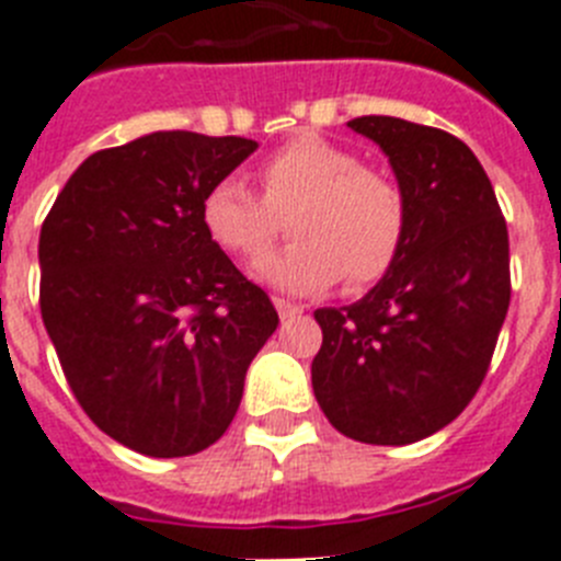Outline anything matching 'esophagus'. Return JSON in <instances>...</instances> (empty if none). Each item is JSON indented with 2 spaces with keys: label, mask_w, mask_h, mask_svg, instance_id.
I'll list each match as a JSON object with an SVG mask.
<instances>
[{
  "label": "esophagus",
  "mask_w": 561,
  "mask_h": 561,
  "mask_svg": "<svg viewBox=\"0 0 561 561\" xmlns=\"http://www.w3.org/2000/svg\"><path fill=\"white\" fill-rule=\"evenodd\" d=\"M275 309H277V314H280V320H289V317L304 314V306L289 304V300H280V297H275Z\"/></svg>",
  "instance_id": "1"
}]
</instances>
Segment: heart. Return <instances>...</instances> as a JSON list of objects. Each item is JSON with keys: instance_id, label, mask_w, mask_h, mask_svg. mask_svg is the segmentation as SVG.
<instances>
[{"instance_id": "obj_1", "label": "heart", "mask_w": 561, "mask_h": 561, "mask_svg": "<svg viewBox=\"0 0 561 561\" xmlns=\"http://www.w3.org/2000/svg\"><path fill=\"white\" fill-rule=\"evenodd\" d=\"M261 199L236 176L213 182L199 219L213 244L257 257L277 236H291L261 257L255 275L280 291H320L345 277L365 289L388 275L408 238V199L390 176L362 168L348 148L320 134H297L257 165Z\"/></svg>"}]
</instances>
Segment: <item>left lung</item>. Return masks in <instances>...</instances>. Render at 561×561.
I'll list each match as a JSON object with an SVG mask.
<instances>
[{
    "label": "left lung",
    "mask_w": 561,
    "mask_h": 561,
    "mask_svg": "<svg viewBox=\"0 0 561 561\" xmlns=\"http://www.w3.org/2000/svg\"><path fill=\"white\" fill-rule=\"evenodd\" d=\"M388 153L408 199V238L368 295L317 309L311 388L348 438L401 447L458 419L485 379L508 300V230L472 148L433 126L348 121Z\"/></svg>",
    "instance_id": "obj_1"
}]
</instances>
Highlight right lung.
<instances>
[{
  "label": "right lung",
  "instance_id": "1",
  "mask_svg": "<svg viewBox=\"0 0 561 561\" xmlns=\"http://www.w3.org/2000/svg\"><path fill=\"white\" fill-rule=\"evenodd\" d=\"M255 148L196 131L103 148L42 225L44 329L83 413L134 453L182 458L216 444L277 329L266 291L199 219L207 187Z\"/></svg>",
  "mask_w": 561,
  "mask_h": 561
}]
</instances>
